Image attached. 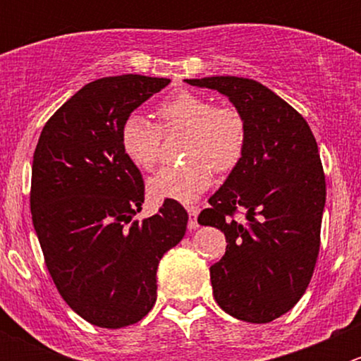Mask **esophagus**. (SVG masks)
<instances>
[{
	"instance_id": "34e87169",
	"label": "esophagus",
	"mask_w": 361,
	"mask_h": 361,
	"mask_svg": "<svg viewBox=\"0 0 361 361\" xmlns=\"http://www.w3.org/2000/svg\"><path fill=\"white\" fill-rule=\"evenodd\" d=\"M187 211H188V228H190V231H195V228L199 227V224H197V214H199L197 207L190 206V207H187Z\"/></svg>"
}]
</instances>
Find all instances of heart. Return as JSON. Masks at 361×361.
Masks as SVG:
<instances>
[{"mask_svg": "<svg viewBox=\"0 0 361 361\" xmlns=\"http://www.w3.org/2000/svg\"><path fill=\"white\" fill-rule=\"evenodd\" d=\"M162 129H188L185 141L187 162L164 166L148 181L152 197L194 202L213 183V167L228 173L241 162L246 150V120L231 104L214 106L209 97L183 90L157 106ZM162 129L147 116L133 115L120 127V145L126 157L140 169L157 164Z\"/></svg>", "mask_w": 361, "mask_h": 361, "instance_id": "obj_1", "label": "heart"}]
</instances>
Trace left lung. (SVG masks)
Returning <instances> with one entry per match:
<instances>
[{
	"instance_id": "8db88e82",
	"label": "left lung",
	"mask_w": 361,
	"mask_h": 361,
	"mask_svg": "<svg viewBox=\"0 0 361 361\" xmlns=\"http://www.w3.org/2000/svg\"><path fill=\"white\" fill-rule=\"evenodd\" d=\"M187 83L227 96L246 120V150L197 221L220 228L225 255L209 267L214 300L248 323H269L300 300L319 253L326 183L307 122L262 83L207 76ZM245 211L243 222L233 216Z\"/></svg>"
}]
</instances>
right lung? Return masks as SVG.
<instances>
[{
	"mask_svg": "<svg viewBox=\"0 0 361 361\" xmlns=\"http://www.w3.org/2000/svg\"><path fill=\"white\" fill-rule=\"evenodd\" d=\"M169 82L120 75L87 83L50 116L32 155L29 201L47 269L69 307L103 329L150 312L160 258L187 231V211L173 199L134 220L145 183L120 145L123 120Z\"/></svg>",
	"mask_w": 361,
	"mask_h": 361,
	"instance_id": "right-lung-1",
	"label": "right lung"
}]
</instances>
